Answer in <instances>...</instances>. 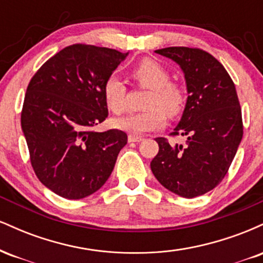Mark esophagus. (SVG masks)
<instances>
[{"label":"esophagus","instance_id":"1","mask_svg":"<svg viewBox=\"0 0 263 263\" xmlns=\"http://www.w3.org/2000/svg\"><path fill=\"white\" fill-rule=\"evenodd\" d=\"M143 138L140 137V136H135V135H129L128 136V142H141Z\"/></svg>","mask_w":263,"mask_h":263}]
</instances>
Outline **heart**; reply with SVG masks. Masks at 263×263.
I'll return each mask as SVG.
<instances>
[{
	"mask_svg": "<svg viewBox=\"0 0 263 263\" xmlns=\"http://www.w3.org/2000/svg\"><path fill=\"white\" fill-rule=\"evenodd\" d=\"M131 75L138 86L149 89L144 101L147 110L116 119L114 123L117 128L135 135L144 134L163 127L165 114L176 117L182 112L185 93L179 84L170 81V73L164 66L156 60L143 59L135 65ZM102 92L107 107L114 114L120 115L127 110V87L119 78L115 75L108 77L104 83Z\"/></svg>",
	"mask_w": 263,
	"mask_h": 263,
	"instance_id": "b5f03b06",
	"label": "heart"
}]
</instances>
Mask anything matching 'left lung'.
I'll list each match as a JSON object with an SVG mask.
<instances>
[{
  "label": "left lung",
  "mask_w": 263,
  "mask_h": 263,
  "mask_svg": "<svg viewBox=\"0 0 263 263\" xmlns=\"http://www.w3.org/2000/svg\"><path fill=\"white\" fill-rule=\"evenodd\" d=\"M157 54L176 62L186 83L185 108L172 136L185 144L156 138L159 146L151 170L165 189L195 198L224 179L242 140V116L234 81L221 63L198 48L170 47Z\"/></svg>",
  "instance_id": "obj_1"
}]
</instances>
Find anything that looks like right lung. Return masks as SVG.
Returning <instances> with one entry per match:
<instances>
[{"label":"right lung","instance_id":"obj_1","mask_svg":"<svg viewBox=\"0 0 263 263\" xmlns=\"http://www.w3.org/2000/svg\"><path fill=\"white\" fill-rule=\"evenodd\" d=\"M127 55L110 48L69 45L29 81L22 131L35 176L59 197L77 200L100 189L127 143L120 129H92L108 115L105 80Z\"/></svg>","mask_w":263,"mask_h":263}]
</instances>
